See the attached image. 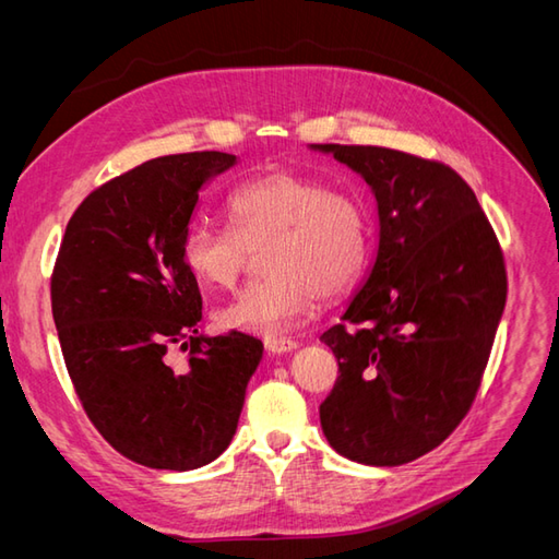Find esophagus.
<instances>
[{"instance_id": "obj_1", "label": "esophagus", "mask_w": 559, "mask_h": 559, "mask_svg": "<svg viewBox=\"0 0 559 559\" xmlns=\"http://www.w3.org/2000/svg\"><path fill=\"white\" fill-rule=\"evenodd\" d=\"M296 347H298V343L292 341V337H267L265 341L267 354H286V352H294Z\"/></svg>"}]
</instances>
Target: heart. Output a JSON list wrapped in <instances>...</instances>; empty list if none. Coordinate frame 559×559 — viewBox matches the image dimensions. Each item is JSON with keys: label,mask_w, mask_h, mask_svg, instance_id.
Masks as SVG:
<instances>
[{"label": "heart", "mask_w": 559, "mask_h": 559, "mask_svg": "<svg viewBox=\"0 0 559 559\" xmlns=\"http://www.w3.org/2000/svg\"><path fill=\"white\" fill-rule=\"evenodd\" d=\"M226 226L195 218L181 240V259L205 289H230L251 251L263 248L261 282L216 310L230 331L280 333L308 319L319 300L357 286L370 261V226L361 202L324 179L275 170L235 189Z\"/></svg>", "instance_id": "obj_1"}]
</instances>
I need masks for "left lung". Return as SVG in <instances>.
I'll return each mask as SVG.
<instances>
[{
    "instance_id": "obj_1",
    "label": "left lung",
    "mask_w": 559,
    "mask_h": 559,
    "mask_svg": "<svg viewBox=\"0 0 559 559\" xmlns=\"http://www.w3.org/2000/svg\"><path fill=\"white\" fill-rule=\"evenodd\" d=\"M359 173L380 216L378 257L341 324L321 333L337 380L319 405L335 452L401 466L460 427L506 306L497 235L450 165L405 151L312 144Z\"/></svg>"
}]
</instances>
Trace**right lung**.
Returning a JSON list of instances; mask_svg holds the SVG:
<instances>
[{"mask_svg": "<svg viewBox=\"0 0 559 559\" xmlns=\"http://www.w3.org/2000/svg\"><path fill=\"white\" fill-rule=\"evenodd\" d=\"M233 154L193 151L109 179L67 224L50 306L67 373L95 429L128 460L191 471L238 429L263 345L240 331L198 333L202 298L181 259L202 183ZM173 346L190 349L175 369Z\"/></svg>", "mask_w": 559, "mask_h": 559, "instance_id": "1", "label": "right lung"}]
</instances>
